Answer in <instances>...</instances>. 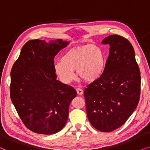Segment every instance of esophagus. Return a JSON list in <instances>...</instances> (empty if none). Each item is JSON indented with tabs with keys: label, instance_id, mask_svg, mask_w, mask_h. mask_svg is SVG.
I'll list each match as a JSON object with an SVG mask.
<instances>
[{
	"label": "esophagus",
	"instance_id": "obj_1",
	"mask_svg": "<svg viewBox=\"0 0 150 150\" xmlns=\"http://www.w3.org/2000/svg\"><path fill=\"white\" fill-rule=\"evenodd\" d=\"M76 91H77V94H78V95H83V91L82 89L79 88H77L76 89Z\"/></svg>",
	"mask_w": 150,
	"mask_h": 150
}]
</instances>
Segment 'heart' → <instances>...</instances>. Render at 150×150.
Returning a JSON list of instances; mask_svg holds the SVG:
<instances>
[{
    "label": "heart",
    "mask_w": 150,
    "mask_h": 150,
    "mask_svg": "<svg viewBox=\"0 0 150 150\" xmlns=\"http://www.w3.org/2000/svg\"><path fill=\"white\" fill-rule=\"evenodd\" d=\"M104 68L102 51L92 45L71 49L54 64L55 73L64 83H70L75 78L74 71H76L79 78L86 82H92L100 77Z\"/></svg>",
    "instance_id": "1"
}]
</instances>
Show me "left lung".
Instances as JSON below:
<instances>
[{
    "instance_id": "8db88e82",
    "label": "left lung",
    "mask_w": 150,
    "mask_h": 150,
    "mask_svg": "<svg viewBox=\"0 0 150 150\" xmlns=\"http://www.w3.org/2000/svg\"><path fill=\"white\" fill-rule=\"evenodd\" d=\"M110 53L102 75L83 92L88 119L97 130L109 132L124 124L140 99L141 73L134 50L126 38L111 35L102 41Z\"/></svg>"
}]
</instances>
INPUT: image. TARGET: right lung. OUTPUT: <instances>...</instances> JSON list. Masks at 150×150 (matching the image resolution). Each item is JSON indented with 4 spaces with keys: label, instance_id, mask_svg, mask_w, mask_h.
<instances>
[{
    "label": "right lung",
    "instance_id": "1",
    "mask_svg": "<svg viewBox=\"0 0 150 150\" xmlns=\"http://www.w3.org/2000/svg\"><path fill=\"white\" fill-rule=\"evenodd\" d=\"M69 44L62 39L28 41L11 69L10 97L24 124L33 132L53 134L67 123L77 92L57 80L53 59Z\"/></svg>",
    "mask_w": 150,
    "mask_h": 150
}]
</instances>
